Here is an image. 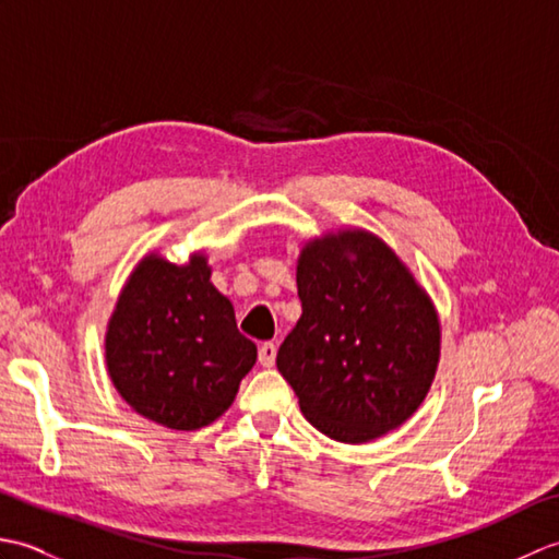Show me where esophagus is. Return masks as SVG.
Listing matches in <instances>:
<instances>
[{"mask_svg": "<svg viewBox=\"0 0 559 559\" xmlns=\"http://www.w3.org/2000/svg\"><path fill=\"white\" fill-rule=\"evenodd\" d=\"M259 362L264 367H273V362H276V343L273 341H264L259 346Z\"/></svg>", "mask_w": 559, "mask_h": 559, "instance_id": "34e87169", "label": "esophagus"}]
</instances>
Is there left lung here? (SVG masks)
I'll return each mask as SVG.
<instances>
[{
  "label": "left lung",
  "mask_w": 559,
  "mask_h": 559,
  "mask_svg": "<svg viewBox=\"0 0 559 559\" xmlns=\"http://www.w3.org/2000/svg\"><path fill=\"white\" fill-rule=\"evenodd\" d=\"M302 314L276 355L300 411L348 444L396 430L418 411L439 362V322L403 261L365 230L307 242Z\"/></svg>",
  "instance_id": "1"
}]
</instances>
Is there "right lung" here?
<instances>
[{
    "label": "right lung",
    "instance_id": "right-lung-1",
    "mask_svg": "<svg viewBox=\"0 0 559 559\" xmlns=\"http://www.w3.org/2000/svg\"><path fill=\"white\" fill-rule=\"evenodd\" d=\"M115 389L139 415L199 430L230 408L257 346L211 283L204 254L177 266L148 254L129 276L105 334Z\"/></svg>",
    "mask_w": 559,
    "mask_h": 559
}]
</instances>
